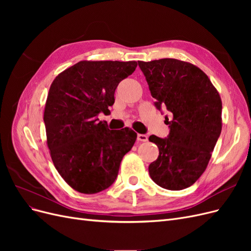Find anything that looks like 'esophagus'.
<instances>
[{"label": "esophagus", "instance_id": "esophagus-1", "mask_svg": "<svg viewBox=\"0 0 251 251\" xmlns=\"http://www.w3.org/2000/svg\"><path fill=\"white\" fill-rule=\"evenodd\" d=\"M137 140L138 141H147L148 140V136L146 134H137Z\"/></svg>", "mask_w": 251, "mask_h": 251}]
</instances>
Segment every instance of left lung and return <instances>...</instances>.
<instances>
[{"instance_id": "obj_1", "label": "left lung", "mask_w": 251, "mask_h": 251, "mask_svg": "<svg viewBox=\"0 0 251 251\" xmlns=\"http://www.w3.org/2000/svg\"><path fill=\"white\" fill-rule=\"evenodd\" d=\"M155 107L168 110V137L150 136L159 156L149 166L156 184L171 191L193 185L209 162L222 130V101L198 67L175 58L138 62Z\"/></svg>"}]
</instances>
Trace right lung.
<instances>
[{"instance_id":"obj_1","label":"right lung","mask_w":251,"mask_h":251,"mask_svg":"<svg viewBox=\"0 0 251 251\" xmlns=\"http://www.w3.org/2000/svg\"><path fill=\"white\" fill-rule=\"evenodd\" d=\"M136 62H79L58 74L50 87L44 123L53 164L73 189L96 194L117 178L120 162L137 134L109 130L98 114L109 113L118 83Z\"/></svg>"}]
</instances>
